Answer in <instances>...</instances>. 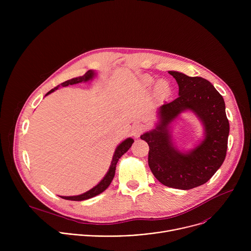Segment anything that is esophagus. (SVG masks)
I'll use <instances>...</instances> for the list:
<instances>
[{
  "label": "esophagus",
  "mask_w": 251,
  "mask_h": 251,
  "mask_svg": "<svg viewBox=\"0 0 251 251\" xmlns=\"http://www.w3.org/2000/svg\"><path fill=\"white\" fill-rule=\"evenodd\" d=\"M144 130H145V128H144V126L143 125H135V126H133L132 127V129H131V134L135 137V138H138V137H140V135L144 132Z\"/></svg>",
  "instance_id": "34e87169"
}]
</instances>
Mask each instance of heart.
Listing matches in <instances>:
<instances>
[{"instance_id":"1","label":"heart","mask_w":251,"mask_h":251,"mask_svg":"<svg viewBox=\"0 0 251 251\" xmlns=\"http://www.w3.org/2000/svg\"><path fill=\"white\" fill-rule=\"evenodd\" d=\"M145 80H146V83L149 84V85L154 83V79L152 77H147ZM157 91H158L159 94H161L163 96H166V95L170 94V92H171L170 83L166 80H160L157 83Z\"/></svg>"}]
</instances>
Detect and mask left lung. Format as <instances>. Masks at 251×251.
I'll use <instances>...</instances> for the list:
<instances>
[{
    "mask_svg": "<svg viewBox=\"0 0 251 251\" xmlns=\"http://www.w3.org/2000/svg\"><path fill=\"white\" fill-rule=\"evenodd\" d=\"M178 85V97L162 105L156 128L141 135L148 143V164L164 186L191 190L206 183L223 165L227 149L229 123L223 96L202 77L169 71ZM190 110L202 121L204 139L193 151L181 152L174 146L170 123Z\"/></svg>",
    "mask_w": 251,
    "mask_h": 251,
    "instance_id": "1",
    "label": "left lung"
}]
</instances>
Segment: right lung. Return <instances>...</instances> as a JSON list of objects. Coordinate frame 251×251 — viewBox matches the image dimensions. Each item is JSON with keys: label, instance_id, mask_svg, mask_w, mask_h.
<instances>
[{"label": "right lung", "instance_id": "1", "mask_svg": "<svg viewBox=\"0 0 251 251\" xmlns=\"http://www.w3.org/2000/svg\"><path fill=\"white\" fill-rule=\"evenodd\" d=\"M95 75V73L93 70H88L87 73L82 75V76H79V77H75V78H73V79H69V80H66L64 82H62L60 85L61 86H68V85H74V84H77V83H81V82H87L89 80H91ZM59 87V85H57L56 87H54L53 89H51L50 91H49L46 95H49L50 93L53 92L54 90H57ZM134 140L132 138H127L126 140H124L122 143H120V144L118 145V147L116 148L115 150V153L113 155V158H112V162H111V165L109 167V170L108 172H107V174L105 175V176L102 178V180L100 181L99 184H97L94 188H92L91 190L87 191L86 193L84 194H81V195H78V196H73V197H60L64 200H68V201H84V200H88V199H91L99 194H101L102 192H104L107 188L109 187V185L111 184L113 177L115 176V170H116V165H117V162L119 161V159L122 157V155H124L129 149L130 147L132 146Z\"/></svg>", "mask_w": 251, "mask_h": 251}]
</instances>
